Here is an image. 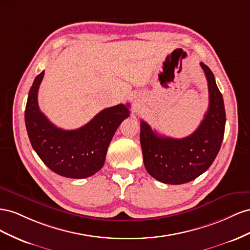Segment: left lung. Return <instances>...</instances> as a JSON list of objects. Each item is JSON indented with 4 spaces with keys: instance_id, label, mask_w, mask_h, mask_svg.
<instances>
[{
    "instance_id": "8db88e82",
    "label": "left lung",
    "mask_w": 250,
    "mask_h": 250,
    "mask_svg": "<svg viewBox=\"0 0 250 250\" xmlns=\"http://www.w3.org/2000/svg\"><path fill=\"white\" fill-rule=\"evenodd\" d=\"M208 84L209 104L198 129L181 139L162 136L145 120L140 121V145L147 173L167 184H183L196 179L211 166L222 145L225 108L210 69L200 62Z\"/></svg>"
}]
</instances>
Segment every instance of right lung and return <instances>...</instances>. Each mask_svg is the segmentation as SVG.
Instances as JSON below:
<instances>
[{"mask_svg": "<svg viewBox=\"0 0 250 250\" xmlns=\"http://www.w3.org/2000/svg\"><path fill=\"white\" fill-rule=\"evenodd\" d=\"M44 73L42 71L35 77L26 104L25 124L31 146L56 174L74 179L94 175L104 167L117 127L130 116L129 104L106 108L80 129H60L39 108L38 92Z\"/></svg>", "mask_w": 250, "mask_h": 250, "instance_id": "obj_1", "label": "right lung"}]
</instances>
